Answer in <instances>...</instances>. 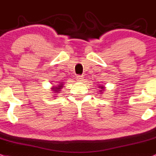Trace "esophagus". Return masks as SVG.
Masks as SVG:
<instances>
[{"label": "esophagus", "mask_w": 156, "mask_h": 156, "mask_svg": "<svg viewBox=\"0 0 156 156\" xmlns=\"http://www.w3.org/2000/svg\"><path fill=\"white\" fill-rule=\"evenodd\" d=\"M76 80H77L78 81H80V82L83 81V80H84L83 76H81V75H78V76H76Z\"/></svg>", "instance_id": "obj_1"}]
</instances>
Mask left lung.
Masks as SVG:
<instances>
[{
  "instance_id": "1",
  "label": "left lung",
  "mask_w": 156,
  "mask_h": 156,
  "mask_svg": "<svg viewBox=\"0 0 156 156\" xmlns=\"http://www.w3.org/2000/svg\"><path fill=\"white\" fill-rule=\"evenodd\" d=\"M99 87H100L101 89H102V90L104 89V87H102V86H101V87H100V86H99ZM102 90H101V91H102Z\"/></svg>"
}]
</instances>
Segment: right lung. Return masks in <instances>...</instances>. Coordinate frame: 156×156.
<instances>
[{"mask_svg":"<svg viewBox=\"0 0 156 156\" xmlns=\"http://www.w3.org/2000/svg\"><path fill=\"white\" fill-rule=\"evenodd\" d=\"M60 85H58V86H55V87H53L52 88V90H54L55 92H56V93H60L59 91H60V90L62 88V87H63V82H60Z\"/></svg>","mask_w":156,"mask_h":156,"instance_id":"add662e5","label":"right lung"}]
</instances>
